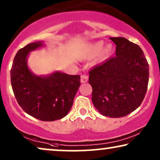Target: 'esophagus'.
I'll list each match as a JSON object with an SVG mask.
<instances>
[{"label":"esophagus","instance_id":"obj_1","mask_svg":"<svg viewBox=\"0 0 160 160\" xmlns=\"http://www.w3.org/2000/svg\"><path fill=\"white\" fill-rule=\"evenodd\" d=\"M80 80H81V82L82 83H84V82H87L88 80V77L87 75H85V74H83L80 76Z\"/></svg>","mask_w":160,"mask_h":160}]
</instances>
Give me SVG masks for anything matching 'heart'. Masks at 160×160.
I'll return each mask as SVG.
<instances>
[{"label":"heart","mask_w":160,"mask_h":160,"mask_svg":"<svg viewBox=\"0 0 160 160\" xmlns=\"http://www.w3.org/2000/svg\"><path fill=\"white\" fill-rule=\"evenodd\" d=\"M103 43L102 42H98L93 43V44H90L88 46L87 49H85V52H84L82 57L84 59H90L92 58L95 56H97L99 54V52L101 51L102 48H103ZM111 53V47L107 46L105 47L103 51L100 53L99 59L101 60H103V59H106Z\"/></svg>","instance_id":"obj_1"}]
</instances>
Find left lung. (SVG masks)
Returning a JSON list of instances; mask_svg holds the SVG:
<instances>
[{
	"instance_id": "left-lung-1",
	"label": "left lung",
	"mask_w": 160,
	"mask_h": 160,
	"mask_svg": "<svg viewBox=\"0 0 160 160\" xmlns=\"http://www.w3.org/2000/svg\"><path fill=\"white\" fill-rule=\"evenodd\" d=\"M116 57L89 71L92 101L105 116H127L142 104L149 82V64L139 45L123 37H111Z\"/></svg>"
}]
</instances>
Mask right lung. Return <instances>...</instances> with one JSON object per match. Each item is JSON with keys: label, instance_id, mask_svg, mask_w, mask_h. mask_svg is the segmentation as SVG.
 I'll return each instance as SVG.
<instances>
[{"label": "right lung", "instance_id": "obj_1", "mask_svg": "<svg viewBox=\"0 0 160 160\" xmlns=\"http://www.w3.org/2000/svg\"><path fill=\"white\" fill-rule=\"evenodd\" d=\"M42 46V42H34L18 50L11 70V86L26 113L43 121H53L65 117L72 108L80 76L59 72L47 77L34 75L28 70L27 58L31 51Z\"/></svg>", "mask_w": 160, "mask_h": 160}]
</instances>
